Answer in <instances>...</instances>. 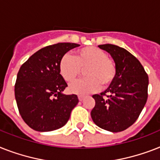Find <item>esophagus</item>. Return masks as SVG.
Segmentation results:
<instances>
[{"mask_svg": "<svg viewBox=\"0 0 160 160\" xmlns=\"http://www.w3.org/2000/svg\"><path fill=\"white\" fill-rule=\"evenodd\" d=\"M78 98H79V100H80V101H83V100H84V96L79 95V96H78Z\"/></svg>", "mask_w": 160, "mask_h": 160, "instance_id": "obj_1", "label": "esophagus"}]
</instances>
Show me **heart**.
<instances>
[{"label":"heart","instance_id":"b5f03b06","mask_svg":"<svg viewBox=\"0 0 160 160\" xmlns=\"http://www.w3.org/2000/svg\"><path fill=\"white\" fill-rule=\"evenodd\" d=\"M83 69H85L87 77L70 84L71 93L84 95L97 91L100 87L108 88L117 76L116 62L107 57L104 51L95 47L78 49L74 57L67 53L60 60V74L67 82L76 80Z\"/></svg>","mask_w":160,"mask_h":160}]
</instances>
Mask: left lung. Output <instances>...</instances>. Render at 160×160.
Returning a JSON list of instances; mask_svg holds the SVG:
<instances>
[{"label": "left lung", "instance_id": "obj_1", "mask_svg": "<svg viewBox=\"0 0 160 160\" xmlns=\"http://www.w3.org/2000/svg\"><path fill=\"white\" fill-rule=\"evenodd\" d=\"M98 48L109 53L117 65L113 82L100 94H94L91 111L93 122L112 132H122L139 118L148 98L149 77L138 59L113 44Z\"/></svg>", "mask_w": 160, "mask_h": 160}]
</instances>
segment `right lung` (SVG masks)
Instances as JSON below:
<instances>
[{"mask_svg":"<svg viewBox=\"0 0 160 160\" xmlns=\"http://www.w3.org/2000/svg\"><path fill=\"white\" fill-rule=\"evenodd\" d=\"M80 46L59 42L47 46L33 54L19 68L15 96L24 122L38 132H51L67 124L79 102L77 95L62 91L67 84L60 74L59 62L63 55Z\"/></svg>","mask_w":160,"mask_h":160,"instance_id":"1","label":"right lung"}]
</instances>
